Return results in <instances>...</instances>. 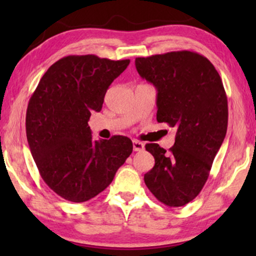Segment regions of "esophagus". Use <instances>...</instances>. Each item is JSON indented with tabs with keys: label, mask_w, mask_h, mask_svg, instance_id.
<instances>
[{
	"label": "esophagus",
	"mask_w": 256,
	"mask_h": 256,
	"mask_svg": "<svg viewBox=\"0 0 256 256\" xmlns=\"http://www.w3.org/2000/svg\"><path fill=\"white\" fill-rule=\"evenodd\" d=\"M132 149H134V152H141V150L144 149V144L142 142L138 141V140H134L132 141Z\"/></svg>",
	"instance_id": "esophagus-1"
}]
</instances>
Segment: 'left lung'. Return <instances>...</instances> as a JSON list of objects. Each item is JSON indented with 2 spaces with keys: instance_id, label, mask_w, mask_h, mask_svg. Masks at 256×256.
<instances>
[{
  "instance_id": "left-lung-1",
  "label": "left lung",
  "mask_w": 256,
  "mask_h": 256,
  "mask_svg": "<svg viewBox=\"0 0 256 256\" xmlns=\"http://www.w3.org/2000/svg\"><path fill=\"white\" fill-rule=\"evenodd\" d=\"M135 66L157 88V121L177 130L169 152L157 143L146 144L155 166L144 183L164 205L180 208L204 188L226 136L225 88L212 62L194 51L138 57Z\"/></svg>"
}]
</instances>
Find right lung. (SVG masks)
Wrapping results in <instances>:
<instances>
[{"instance_id": "right-lung-1", "label": "right lung", "mask_w": 256, "mask_h": 256, "mask_svg": "<svg viewBox=\"0 0 256 256\" xmlns=\"http://www.w3.org/2000/svg\"><path fill=\"white\" fill-rule=\"evenodd\" d=\"M130 60L68 56L52 64L31 96L26 129L31 155L52 191L73 202L90 200L114 180L132 152L127 136L93 140L90 113Z\"/></svg>"}]
</instances>
